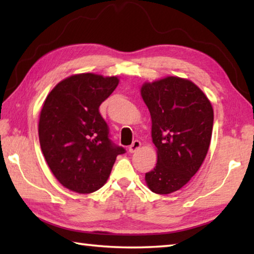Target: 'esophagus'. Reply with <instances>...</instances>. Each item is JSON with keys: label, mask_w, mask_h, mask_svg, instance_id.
Here are the masks:
<instances>
[{"label": "esophagus", "mask_w": 254, "mask_h": 254, "mask_svg": "<svg viewBox=\"0 0 254 254\" xmlns=\"http://www.w3.org/2000/svg\"><path fill=\"white\" fill-rule=\"evenodd\" d=\"M140 148H141V142L139 140H135V141H133V143L130 145V147H128V151H130L131 153H134Z\"/></svg>", "instance_id": "obj_1"}]
</instances>
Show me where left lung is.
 <instances>
[{
	"mask_svg": "<svg viewBox=\"0 0 254 254\" xmlns=\"http://www.w3.org/2000/svg\"><path fill=\"white\" fill-rule=\"evenodd\" d=\"M140 92L151 115L158 157L145 184L156 194L168 195L200 168L212 139L213 107L198 86L177 76L145 81Z\"/></svg>",
	"mask_w": 254,
	"mask_h": 254,
	"instance_id": "obj_1",
	"label": "left lung"
}]
</instances>
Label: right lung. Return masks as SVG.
Returning a JSON list of instances; mask_svg holds the SVG:
<instances>
[{"mask_svg":"<svg viewBox=\"0 0 254 254\" xmlns=\"http://www.w3.org/2000/svg\"><path fill=\"white\" fill-rule=\"evenodd\" d=\"M118 76L84 72L55 86L42 105L39 141L51 173L64 187L91 194L104 186L115 159L126 152L109 139L100 105L119 85Z\"/></svg>","mask_w":254,"mask_h":254,"instance_id":"right-lung-1","label":"right lung"}]
</instances>
